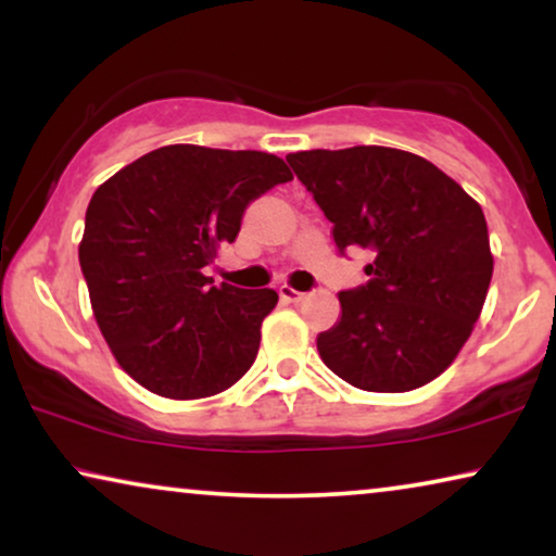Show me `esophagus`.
Returning <instances> with one entry per match:
<instances>
[{
	"label": "esophagus",
	"instance_id": "1",
	"mask_svg": "<svg viewBox=\"0 0 556 556\" xmlns=\"http://www.w3.org/2000/svg\"><path fill=\"white\" fill-rule=\"evenodd\" d=\"M279 296H281V300H285V302H302L307 294L300 292V289L289 287V285H281V287H279Z\"/></svg>",
	"mask_w": 556,
	"mask_h": 556
}]
</instances>
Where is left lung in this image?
Instances as JSON below:
<instances>
[{
	"mask_svg": "<svg viewBox=\"0 0 556 556\" xmlns=\"http://www.w3.org/2000/svg\"><path fill=\"white\" fill-rule=\"evenodd\" d=\"M287 161L332 222L340 252L375 254L365 285L340 292V323L319 332L323 363L370 393L438 378L471 334L494 271L479 203L397 148H317Z\"/></svg>",
	"mask_w": 556,
	"mask_h": 556,
	"instance_id": "1",
	"label": "left lung"
}]
</instances>
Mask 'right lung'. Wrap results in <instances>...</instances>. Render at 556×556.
<instances>
[{"mask_svg":"<svg viewBox=\"0 0 556 556\" xmlns=\"http://www.w3.org/2000/svg\"><path fill=\"white\" fill-rule=\"evenodd\" d=\"M287 181L271 153L181 143L140 155L92 193L80 241L92 315L146 390L197 401L252 367L279 296L214 287L203 267L237 239L249 203Z\"/></svg>","mask_w":556,"mask_h":556,"instance_id":"obj_1","label":"right lung"}]
</instances>
